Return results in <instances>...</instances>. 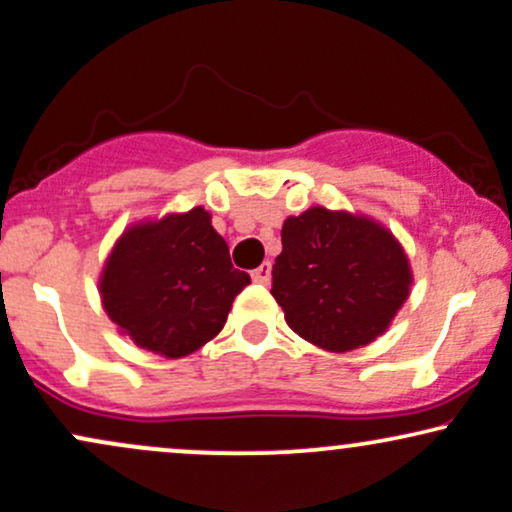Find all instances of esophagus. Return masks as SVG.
I'll return each instance as SVG.
<instances>
[{
	"mask_svg": "<svg viewBox=\"0 0 512 512\" xmlns=\"http://www.w3.org/2000/svg\"><path fill=\"white\" fill-rule=\"evenodd\" d=\"M269 279H272V264L262 262L260 267L252 272V281H257V284H269Z\"/></svg>",
	"mask_w": 512,
	"mask_h": 512,
	"instance_id": "obj_1",
	"label": "esophagus"
}]
</instances>
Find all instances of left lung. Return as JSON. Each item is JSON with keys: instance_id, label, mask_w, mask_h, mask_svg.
Returning a JSON list of instances; mask_svg holds the SVG:
<instances>
[{"instance_id": "obj_1", "label": "left lung", "mask_w": 512, "mask_h": 512, "mask_svg": "<svg viewBox=\"0 0 512 512\" xmlns=\"http://www.w3.org/2000/svg\"><path fill=\"white\" fill-rule=\"evenodd\" d=\"M411 264L390 228L366 214L310 207L281 226L272 296L317 349H361L387 332L409 298Z\"/></svg>"}]
</instances>
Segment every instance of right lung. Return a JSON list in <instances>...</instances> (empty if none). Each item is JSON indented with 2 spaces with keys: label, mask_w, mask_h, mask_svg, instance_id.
Listing matches in <instances>:
<instances>
[{
  "label": "right lung",
  "mask_w": 512,
  "mask_h": 512,
  "mask_svg": "<svg viewBox=\"0 0 512 512\" xmlns=\"http://www.w3.org/2000/svg\"><path fill=\"white\" fill-rule=\"evenodd\" d=\"M248 284L209 211L192 207L127 226L105 257L98 293L117 332L151 354L182 358L223 330Z\"/></svg>",
  "instance_id": "1"
}]
</instances>
